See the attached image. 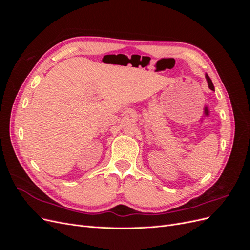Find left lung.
I'll list each match as a JSON object with an SVG mask.
<instances>
[{
	"label": "left lung",
	"mask_w": 250,
	"mask_h": 250,
	"mask_svg": "<svg viewBox=\"0 0 250 250\" xmlns=\"http://www.w3.org/2000/svg\"><path fill=\"white\" fill-rule=\"evenodd\" d=\"M207 80H208V87H209L211 90H214L215 88H214V84H213V82H211L210 78L208 76V75H207Z\"/></svg>",
	"instance_id": "1"
}]
</instances>
